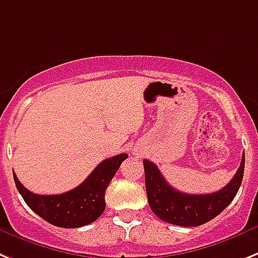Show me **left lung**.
Segmentation results:
<instances>
[{
    "label": "left lung",
    "instance_id": "1",
    "mask_svg": "<svg viewBox=\"0 0 258 258\" xmlns=\"http://www.w3.org/2000/svg\"><path fill=\"white\" fill-rule=\"evenodd\" d=\"M143 165L146 173L148 203L155 215L176 226L197 227L214 219L232 202L243 181L245 156L243 153L239 169L228 185L211 194H186L178 191L166 182L153 162L144 160Z\"/></svg>",
    "mask_w": 258,
    "mask_h": 258
}]
</instances>
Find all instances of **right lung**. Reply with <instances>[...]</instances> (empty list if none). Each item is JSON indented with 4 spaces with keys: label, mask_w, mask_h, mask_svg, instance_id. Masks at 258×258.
<instances>
[{
    "label": "right lung",
    "mask_w": 258,
    "mask_h": 258,
    "mask_svg": "<svg viewBox=\"0 0 258 258\" xmlns=\"http://www.w3.org/2000/svg\"><path fill=\"white\" fill-rule=\"evenodd\" d=\"M128 157L120 153L103 160L88 178L71 191L56 196H40L27 190L15 173L14 182L27 206L45 222L61 228H79L97 220L105 211V191L119 166Z\"/></svg>",
    "instance_id": "right-lung-1"
}]
</instances>
